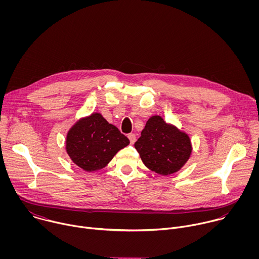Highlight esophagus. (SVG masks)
<instances>
[{"label": "esophagus", "mask_w": 259, "mask_h": 259, "mask_svg": "<svg viewBox=\"0 0 259 259\" xmlns=\"http://www.w3.org/2000/svg\"><path fill=\"white\" fill-rule=\"evenodd\" d=\"M128 138H129V140H130V143H131V144H133V143L135 142V140H136V136H135V134H133V133L128 134Z\"/></svg>", "instance_id": "34e87169"}]
</instances>
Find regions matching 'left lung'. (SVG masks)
I'll return each instance as SVG.
<instances>
[{
  "label": "left lung",
  "mask_w": 259,
  "mask_h": 259,
  "mask_svg": "<svg viewBox=\"0 0 259 259\" xmlns=\"http://www.w3.org/2000/svg\"><path fill=\"white\" fill-rule=\"evenodd\" d=\"M134 146L143 164L161 175L177 172L192 153L188 134L167 124L160 116L149 119Z\"/></svg>",
  "instance_id": "obj_1"
}]
</instances>
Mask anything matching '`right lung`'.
<instances>
[{
  "mask_svg": "<svg viewBox=\"0 0 259 259\" xmlns=\"http://www.w3.org/2000/svg\"><path fill=\"white\" fill-rule=\"evenodd\" d=\"M130 143L120 130L100 114L81 119L66 136V152L72 162L86 171L99 170Z\"/></svg>",
  "mask_w": 259,
  "mask_h": 259,
  "instance_id": "obj_1",
  "label": "right lung"
}]
</instances>
